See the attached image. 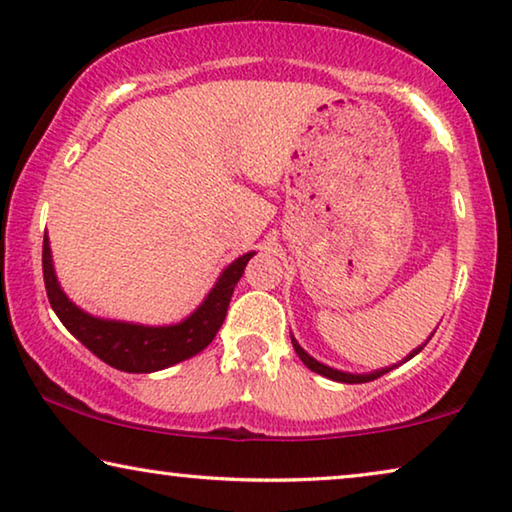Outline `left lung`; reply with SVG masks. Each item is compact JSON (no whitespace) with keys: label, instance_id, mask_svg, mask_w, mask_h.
I'll use <instances>...</instances> for the list:
<instances>
[{"label":"left lung","instance_id":"obj_1","mask_svg":"<svg viewBox=\"0 0 512 512\" xmlns=\"http://www.w3.org/2000/svg\"><path fill=\"white\" fill-rule=\"evenodd\" d=\"M293 348H295V352H297V357H300L304 364H306V368H311L313 373H320V375H325V377H329V380H336V382H345V384H361V382H373V380H377V377H382L384 373H389V371H377V373H371V375H350V373H341V371H334V368H329V366H325V364H320V361H316L313 357H309L306 355V352L300 348V345H297V341L293 338ZM423 350V345L419 350H414L410 357L407 359H412L414 355H419V352Z\"/></svg>","mask_w":512,"mask_h":512}]
</instances>
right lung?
Returning <instances> with one entry per match:
<instances>
[{"instance_id": "right-lung-1", "label": "right lung", "mask_w": 512, "mask_h": 512, "mask_svg": "<svg viewBox=\"0 0 512 512\" xmlns=\"http://www.w3.org/2000/svg\"><path fill=\"white\" fill-rule=\"evenodd\" d=\"M251 256L254 254L240 256L238 261L226 267L206 302L190 318L171 327H141L130 325V322L100 320L77 309L54 277L47 238H43V279L47 300H50L54 313L64 322L68 332L84 343L93 355L125 373H153L199 355L215 338L226 318V311H229L235 283L240 281Z\"/></svg>"}]
</instances>
